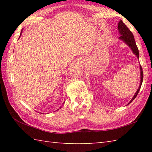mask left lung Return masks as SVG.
Instances as JSON below:
<instances>
[{
    "instance_id": "obj_1",
    "label": "left lung",
    "mask_w": 152,
    "mask_h": 152,
    "mask_svg": "<svg viewBox=\"0 0 152 152\" xmlns=\"http://www.w3.org/2000/svg\"><path fill=\"white\" fill-rule=\"evenodd\" d=\"M118 30H119V33L121 34V37H119V38H120L121 40H124L125 42L131 48V49L132 50V51H133V52L136 55L137 57L139 58V52H138V50L136 42H135L133 34L132 33V32L129 30V28L126 26L125 24L121 20L119 21V22L118 23ZM142 81H143V71H142V66L140 65V83L139 88H138L137 91L134 94L133 99H132L131 100V101L128 103V104H130V103L133 101L135 98H136V96H137L138 93L140 89Z\"/></svg>"
}]
</instances>
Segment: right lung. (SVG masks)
<instances>
[{"label": "right lung", "mask_w": 152, "mask_h": 152, "mask_svg": "<svg viewBox=\"0 0 152 152\" xmlns=\"http://www.w3.org/2000/svg\"><path fill=\"white\" fill-rule=\"evenodd\" d=\"M21 33H22V32H21V34H20V35L21 34ZM19 37H20V36H19ZM61 108V107H60V108ZM58 110H59V109H58Z\"/></svg>", "instance_id": "add662e5"}]
</instances>
